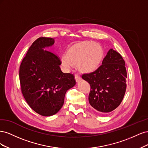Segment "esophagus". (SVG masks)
Listing matches in <instances>:
<instances>
[{
	"instance_id": "obj_1",
	"label": "esophagus",
	"mask_w": 148,
	"mask_h": 148,
	"mask_svg": "<svg viewBox=\"0 0 148 148\" xmlns=\"http://www.w3.org/2000/svg\"><path fill=\"white\" fill-rule=\"evenodd\" d=\"M75 79H76V82H79L80 80L82 79V77H80L79 75V74H78V73H76V74L75 75Z\"/></svg>"
}]
</instances>
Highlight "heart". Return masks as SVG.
<instances>
[{"instance_id": "1", "label": "heart", "mask_w": 148, "mask_h": 148, "mask_svg": "<svg viewBox=\"0 0 148 148\" xmlns=\"http://www.w3.org/2000/svg\"><path fill=\"white\" fill-rule=\"evenodd\" d=\"M104 51L101 46L91 42H81L73 44L66 51L65 56L61 58L63 65L66 69L77 65L83 72L95 70L102 61Z\"/></svg>"}]
</instances>
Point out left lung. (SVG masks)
Segmentation results:
<instances>
[{
	"label": "left lung",
	"instance_id": "obj_1",
	"mask_svg": "<svg viewBox=\"0 0 148 148\" xmlns=\"http://www.w3.org/2000/svg\"><path fill=\"white\" fill-rule=\"evenodd\" d=\"M82 78L91 86L88 99L90 105L102 113H109L119 106L127 89L125 62L119 52L110 49L102 64Z\"/></svg>",
	"mask_w": 148,
	"mask_h": 148
}]
</instances>
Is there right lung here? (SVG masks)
<instances>
[{
  "label": "right lung",
  "instance_id": "1",
  "mask_svg": "<svg viewBox=\"0 0 148 148\" xmlns=\"http://www.w3.org/2000/svg\"><path fill=\"white\" fill-rule=\"evenodd\" d=\"M54 42L51 38L36 40L22 60L19 70L21 91L26 102L36 112L46 117L59 111L66 91L76 84L73 74L62 71L59 57L42 49Z\"/></svg>",
  "mask_w": 148,
  "mask_h": 148
}]
</instances>
